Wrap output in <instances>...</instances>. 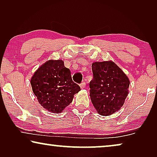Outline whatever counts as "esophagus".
I'll list each match as a JSON object with an SVG mask.
<instances>
[{"instance_id": "obj_1", "label": "esophagus", "mask_w": 157, "mask_h": 157, "mask_svg": "<svg viewBox=\"0 0 157 157\" xmlns=\"http://www.w3.org/2000/svg\"><path fill=\"white\" fill-rule=\"evenodd\" d=\"M80 86H81V89H84L85 86H86V83L85 82H82L80 84Z\"/></svg>"}]
</instances>
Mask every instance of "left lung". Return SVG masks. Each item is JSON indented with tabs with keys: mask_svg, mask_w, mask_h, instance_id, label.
<instances>
[{
	"mask_svg": "<svg viewBox=\"0 0 157 157\" xmlns=\"http://www.w3.org/2000/svg\"><path fill=\"white\" fill-rule=\"evenodd\" d=\"M94 78L89 83L90 96L94 106L101 116H110L124 105L130 81L113 61L92 63Z\"/></svg>",
	"mask_w": 157,
	"mask_h": 157,
	"instance_id": "left-lung-1",
	"label": "left lung"
}]
</instances>
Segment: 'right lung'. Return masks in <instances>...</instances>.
Returning a JSON list of instances; mask_svg holds the SVG:
<instances>
[{
    "label": "right lung",
    "mask_w": 157,
    "mask_h": 157,
    "mask_svg": "<svg viewBox=\"0 0 157 157\" xmlns=\"http://www.w3.org/2000/svg\"><path fill=\"white\" fill-rule=\"evenodd\" d=\"M31 84L39 104L55 113L62 112L81 90L62 60H49L40 66L32 76Z\"/></svg>",
    "instance_id": "right-lung-1"
}]
</instances>
